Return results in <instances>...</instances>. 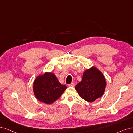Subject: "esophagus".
Wrapping results in <instances>:
<instances>
[{
	"label": "esophagus",
	"instance_id": "1",
	"mask_svg": "<svg viewBox=\"0 0 133 133\" xmlns=\"http://www.w3.org/2000/svg\"><path fill=\"white\" fill-rule=\"evenodd\" d=\"M68 86L71 87H74L75 86V83H72L70 84H68Z\"/></svg>",
	"mask_w": 133,
	"mask_h": 133
}]
</instances>
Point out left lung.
<instances>
[{
	"label": "left lung",
	"instance_id": "8db88e82",
	"mask_svg": "<svg viewBox=\"0 0 133 133\" xmlns=\"http://www.w3.org/2000/svg\"><path fill=\"white\" fill-rule=\"evenodd\" d=\"M106 87L104 75L95 66L85 70L82 79L75 89L79 96L88 102H93L103 95Z\"/></svg>",
	"mask_w": 133,
	"mask_h": 133
}]
</instances>
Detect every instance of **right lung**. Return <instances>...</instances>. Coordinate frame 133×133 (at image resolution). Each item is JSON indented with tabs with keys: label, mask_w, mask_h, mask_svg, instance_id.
Segmentation results:
<instances>
[{
	"label": "right lung",
	"mask_w": 133,
	"mask_h": 133,
	"mask_svg": "<svg viewBox=\"0 0 133 133\" xmlns=\"http://www.w3.org/2000/svg\"><path fill=\"white\" fill-rule=\"evenodd\" d=\"M66 88V85L61 84L52 72H46L39 75L33 83V92L36 98L47 104L57 100Z\"/></svg>",
	"instance_id": "1"
}]
</instances>
